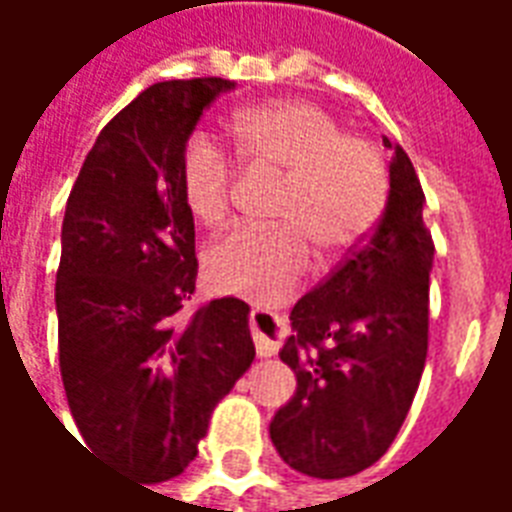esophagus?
Listing matches in <instances>:
<instances>
[{
    "label": "esophagus",
    "instance_id": "1",
    "mask_svg": "<svg viewBox=\"0 0 512 512\" xmlns=\"http://www.w3.org/2000/svg\"><path fill=\"white\" fill-rule=\"evenodd\" d=\"M249 326H252V340L260 356H274L282 345V337L288 334V326L279 318L277 312L271 310H252L249 315Z\"/></svg>",
    "mask_w": 512,
    "mask_h": 512
}]
</instances>
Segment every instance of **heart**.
Masks as SVG:
<instances>
[{"mask_svg": "<svg viewBox=\"0 0 512 512\" xmlns=\"http://www.w3.org/2000/svg\"><path fill=\"white\" fill-rule=\"evenodd\" d=\"M235 156L252 169L285 175L274 205L279 227L238 224L205 252V274L222 293L274 304L299 288L310 246L340 255L376 224L386 200V169L373 147L345 136L329 112L304 101L244 109L230 120ZM233 161L205 131L180 156V191L191 216L216 224L227 211Z\"/></svg>", "mask_w": 512, "mask_h": 512, "instance_id": "heart-1", "label": "heart"}]
</instances>
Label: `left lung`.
I'll list each match as a JSON object with an SVG mask.
<instances>
[{"instance_id": "left-lung-1", "label": "left lung", "mask_w": 512, "mask_h": 512, "mask_svg": "<svg viewBox=\"0 0 512 512\" xmlns=\"http://www.w3.org/2000/svg\"><path fill=\"white\" fill-rule=\"evenodd\" d=\"M384 147L392 150L389 194L376 233L301 296L279 351L296 392L268 433L290 469L318 480L365 472L389 450L428 356L425 194L406 150L386 136Z\"/></svg>"}]
</instances>
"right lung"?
<instances>
[{"label":"right lung","instance_id":"1","mask_svg":"<svg viewBox=\"0 0 512 512\" xmlns=\"http://www.w3.org/2000/svg\"><path fill=\"white\" fill-rule=\"evenodd\" d=\"M227 79L158 82L98 134L62 219L60 373L84 450L142 483L178 477L255 359L249 304L194 315V216L180 156Z\"/></svg>","mask_w":512,"mask_h":512}]
</instances>
